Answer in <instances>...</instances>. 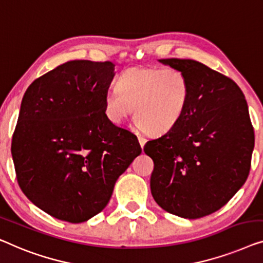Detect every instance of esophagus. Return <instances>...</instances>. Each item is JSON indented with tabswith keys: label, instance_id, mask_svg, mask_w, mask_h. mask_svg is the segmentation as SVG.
<instances>
[{
	"label": "esophagus",
	"instance_id": "34e87169",
	"mask_svg": "<svg viewBox=\"0 0 263 263\" xmlns=\"http://www.w3.org/2000/svg\"><path fill=\"white\" fill-rule=\"evenodd\" d=\"M138 140H139V144H140V146H144L145 145V143H146V139L144 138L143 136H140V135H138Z\"/></svg>",
	"mask_w": 263,
	"mask_h": 263
}]
</instances>
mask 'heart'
Returning <instances> with one entry per match:
<instances>
[{
  "label": "heart",
  "instance_id": "heart-1",
  "mask_svg": "<svg viewBox=\"0 0 263 263\" xmlns=\"http://www.w3.org/2000/svg\"><path fill=\"white\" fill-rule=\"evenodd\" d=\"M190 82L177 69L131 68L118 79L117 88L103 96L107 119L121 124L133 114L140 128L151 135L168 132L186 112Z\"/></svg>",
  "mask_w": 263,
  "mask_h": 263
}]
</instances>
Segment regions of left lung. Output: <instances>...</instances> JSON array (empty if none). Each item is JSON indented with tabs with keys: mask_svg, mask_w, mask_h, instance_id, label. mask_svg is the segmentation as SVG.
Instances as JSON below:
<instances>
[{
	"mask_svg": "<svg viewBox=\"0 0 263 263\" xmlns=\"http://www.w3.org/2000/svg\"><path fill=\"white\" fill-rule=\"evenodd\" d=\"M182 71L190 103L182 118L144 153L154 161L150 188L167 212L197 219L223 207L246 182L254 128L241 88L193 59H160Z\"/></svg>",
	"mask_w": 263,
	"mask_h": 263,
	"instance_id": "1",
	"label": "left lung"
}]
</instances>
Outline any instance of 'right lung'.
<instances>
[{"label":"right lung","mask_w":263,"mask_h":263,"mask_svg":"<svg viewBox=\"0 0 263 263\" xmlns=\"http://www.w3.org/2000/svg\"><path fill=\"white\" fill-rule=\"evenodd\" d=\"M112 62L70 61L36 79L13 135L17 182L36 207L82 223L101 212L118 177L142 153L137 137L107 119Z\"/></svg>","instance_id":"right-lung-1"}]
</instances>
